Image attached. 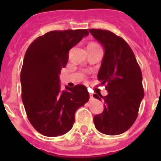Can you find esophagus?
<instances>
[{
    "instance_id": "34e87169",
    "label": "esophagus",
    "mask_w": 161,
    "mask_h": 161,
    "mask_svg": "<svg viewBox=\"0 0 161 161\" xmlns=\"http://www.w3.org/2000/svg\"><path fill=\"white\" fill-rule=\"evenodd\" d=\"M90 98H93V94H92V93H90Z\"/></svg>"
}]
</instances>
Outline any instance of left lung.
<instances>
[{"label":"left lung","mask_w":161,"mask_h":161,"mask_svg":"<svg viewBox=\"0 0 161 161\" xmlns=\"http://www.w3.org/2000/svg\"><path fill=\"white\" fill-rule=\"evenodd\" d=\"M102 45L104 54L98 80L106 84L107 96L93 97L106 105L101 114L95 115V128L104 135H117L127 131L137 119L144 98L142 73L132 49L123 38L107 30L90 29Z\"/></svg>","instance_id":"8db88e82"}]
</instances>
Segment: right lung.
<instances>
[{"instance_id":"right-lung-1","label":"right lung","mask_w":161,"mask_h":161,"mask_svg":"<svg viewBox=\"0 0 161 161\" xmlns=\"http://www.w3.org/2000/svg\"><path fill=\"white\" fill-rule=\"evenodd\" d=\"M88 30L49 31L29 46L21 72V98L31 125L40 134L56 137L73 128L76 110L89 99L84 85L61 89V69L68 61V52Z\"/></svg>"}]
</instances>
